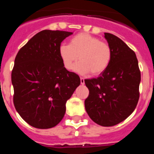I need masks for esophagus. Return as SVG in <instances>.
Instances as JSON below:
<instances>
[{
	"label": "esophagus",
	"instance_id": "1",
	"mask_svg": "<svg viewBox=\"0 0 154 154\" xmlns=\"http://www.w3.org/2000/svg\"><path fill=\"white\" fill-rule=\"evenodd\" d=\"M80 83H81V85L85 84V79L83 78V77H80Z\"/></svg>",
	"mask_w": 154,
	"mask_h": 154
}]
</instances>
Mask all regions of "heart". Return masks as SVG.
<instances>
[{"mask_svg":"<svg viewBox=\"0 0 154 154\" xmlns=\"http://www.w3.org/2000/svg\"><path fill=\"white\" fill-rule=\"evenodd\" d=\"M59 55L66 69H72L74 63L79 61L74 70L81 75H99L106 69L111 62L112 52L110 45L99 38L82 32L70 39L69 45L61 44Z\"/></svg>","mask_w":154,"mask_h":154,"instance_id":"obj_1","label":"heart"}]
</instances>
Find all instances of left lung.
Returning a JSON list of instances; mask_svg holds the SVG:
<instances>
[{
  "label": "left lung",
  "mask_w": 154,
  "mask_h": 154,
  "mask_svg": "<svg viewBox=\"0 0 154 154\" xmlns=\"http://www.w3.org/2000/svg\"><path fill=\"white\" fill-rule=\"evenodd\" d=\"M112 52L111 62L99 77L85 79L89 95L85 107L100 126L117 125L133 112L139 100L140 72L136 55L121 39L104 33Z\"/></svg>",
  "instance_id": "left-lung-1"
}]
</instances>
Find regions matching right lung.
Masks as SVG:
<instances>
[{
	"instance_id": "right-lung-1",
	"label": "right lung",
	"mask_w": 154,
	"mask_h": 154,
	"mask_svg": "<svg viewBox=\"0 0 154 154\" xmlns=\"http://www.w3.org/2000/svg\"><path fill=\"white\" fill-rule=\"evenodd\" d=\"M73 33L45 29L19 51L11 72L14 104L26 123L38 129L57 125L66 112V103L80 84L69 72L59 55L61 42Z\"/></svg>"
}]
</instances>
